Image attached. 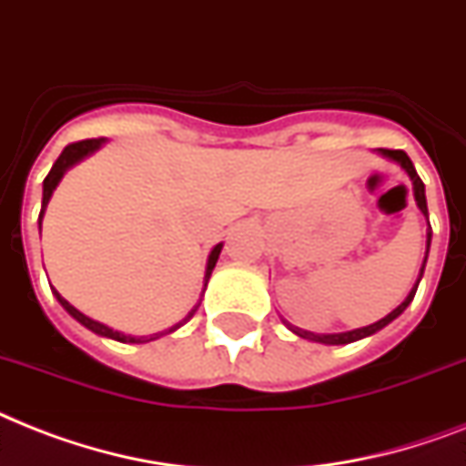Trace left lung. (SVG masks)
Wrapping results in <instances>:
<instances>
[{"instance_id": "8db88e82", "label": "left lung", "mask_w": 466, "mask_h": 466, "mask_svg": "<svg viewBox=\"0 0 466 466\" xmlns=\"http://www.w3.org/2000/svg\"><path fill=\"white\" fill-rule=\"evenodd\" d=\"M376 153L383 155L385 160L395 162V165H400V167L404 169V174H407V177H410V181H411V188H414V200H417V208L421 210L423 218L429 220L426 188H423V181L419 179L417 169H414L411 160L407 157V153H404V150H385V147H378ZM429 248H431V225H429V232H426V256H423V263H421V270H419L417 282H414L411 292L407 294V299H404L402 304L397 306V309H392V311L388 313L385 319L366 325V328H357V330H347V332H311V330H304V328H297V325H292L289 320H285V319H282V323H285L287 330H292L297 338H304V339H309V342H320V344H350V342H357V339H364V338H370V335H376L378 330H383L385 325H390L392 320L400 319V316L404 313V309L411 304V299H414V294H417L419 282H421V278H423V268H426V258H429Z\"/></svg>"}]
</instances>
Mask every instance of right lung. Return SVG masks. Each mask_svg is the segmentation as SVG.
<instances>
[{
  "label": "right lung",
  "instance_id": "right-lung-1",
  "mask_svg": "<svg viewBox=\"0 0 466 466\" xmlns=\"http://www.w3.org/2000/svg\"><path fill=\"white\" fill-rule=\"evenodd\" d=\"M107 143V138H88V141H78V143H71V146H66L62 150V155L56 157V162L52 165V169H49V174L45 177L43 181V208H40V218H37V229H43V218H45V210H47V203L49 198H52V194H55V188L59 187V181H62V177L66 172H69L74 165H78L81 160H86V157H90V155L96 153V150H100L102 146ZM220 251H222V244H218L210 251V256H208V263H206V278H203V292H206L208 287V279H210V275H213V268L215 263H218V258H220ZM52 294L56 297V301L62 304V309L66 313H69L71 319H76L78 323L83 325V328H88L90 332H96V335H100V338H109V339H116V342H127V344H143V342H153V339L162 338V335H169V332L179 330L181 325L188 323V320L194 319V313L198 311V304L188 311V316L184 320H179V323H174L172 328H167V330H160V332H153V335H141V338H136V335H124V332L115 330V328H109V325L100 323V320H93L88 319L86 313H81L76 306H71L66 299L62 297V294L56 292L55 287H52Z\"/></svg>",
  "mask_w": 466,
  "mask_h": 466
}]
</instances>
